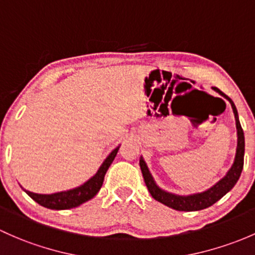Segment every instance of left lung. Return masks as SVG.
Listing matches in <instances>:
<instances>
[{
  "mask_svg": "<svg viewBox=\"0 0 255 255\" xmlns=\"http://www.w3.org/2000/svg\"><path fill=\"white\" fill-rule=\"evenodd\" d=\"M213 89L216 93H219L221 96H224L226 100L230 101L232 110H234L236 128H237V149H236L235 161L232 163L231 168L227 171L226 175L222 177L219 182H216L213 187H210V188L206 189L204 192L194 193V194L189 195H178L170 192H166L160 188L156 184V182L154 181V178H152L151 173H150L143 156H140V160H139V165H140V170L141 173H143L144 181H145V184L148 187V191L151 194V197L155 200H157V202L162 203L163 205L175 209V210L197 211L203 210V209H206L209 206L215 204L226 193H229L234 188L235 184L240 179L241 173H242L243 162H245V133H243L242 127H241L237 109H236L234 101L229 96L225 95L221 90H219L218 88H213Z\"/></svg>",
  "mask_w": 255,
  "mask_h": 255,
  "instance_id": "obj_1",
  "label": "left lung"
}]
</instances>
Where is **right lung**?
Listing matches in <instances>:
<instances>
[{"instance_id": "1", "label": "right lung", "mask_w": 255, "mask_h": 255, "mask_svg": "<svg viewBox=\"0 0 255 255\" xmlns=\"http://www.w3.org/2000/svg\"><path fill=\"white\" fill-rule=\"evenodd\" d=\"M119 149L120 145L112 150L109 154V156L105 159V161L101 163L98 172L93 177H90L87 182L80 184L79 187L69 189V191L52 193V194H37V193L29 192L23 188L24 192L31 199L35 200L37 204L45 206L47 209H52V210H67V209L77 208V206L83 204V203L93 199L98 194V192L100 191L101 186H103L104 177L106 175V171L109 170L110 165H111L115 157H116Z\"/></svg>"}]
</instances>
